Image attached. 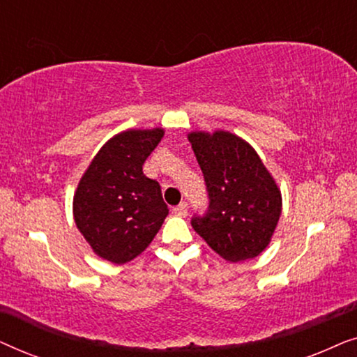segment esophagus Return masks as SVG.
<instances>
[{
	"instance_id": "esophagus-1",
	"label": "esophagus",
	"mask_w": 357,
	"mask_h": 357,
	"mask_svg": "<svg viewBox=\"0 0 357 357\" xmlns=\"http://www.w3.org/2000/svg\"><path fill=\"white\" fill-rule=\"evenodd\" d=\"M187 211H188V204L185 203V202L177 204V206H175V208L172 209V213L175 214V216H180V218L187 216Z\"/></svg>"
}]
</instances>
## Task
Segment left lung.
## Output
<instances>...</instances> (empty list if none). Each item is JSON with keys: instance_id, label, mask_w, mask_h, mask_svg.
<instances>
[{"instance_id": "left-lung-1", "label": "left lung", "mask_w": 357, "mask_h": 357, "mask_svg": "<svg viewBox=\"0 0 357 357\" xmlns=\"http://www.w3.org/2000/svg\"><path fill=\"white\" fill-rule=\"evenodd\" d=\"M209 208L192 226L226 261L255 258L270 245L280 221L281 190L257 151L231 131H192Z\"/></svg>"}]
</instances>
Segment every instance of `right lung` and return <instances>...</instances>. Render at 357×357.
I'll use <instances>...</instances> for the list:
<instances>
[{"label":"right lung","mask_w":357,"mask_h":357,"mask_svg":"<svg viewBox=\"0 0 357 357\" xmlns=\"http://www.w3.org/2000/svg\"><path fill=\"white\" fill-rule=\"evenodd\" d=\"M162 136V128H131L112 136L77 183L76 227L97 257L115 265L144 252L169 214L160 185L143 174L144 160Z\"/></svg>","instance_id":"right-lung-1"}]
</instances>
